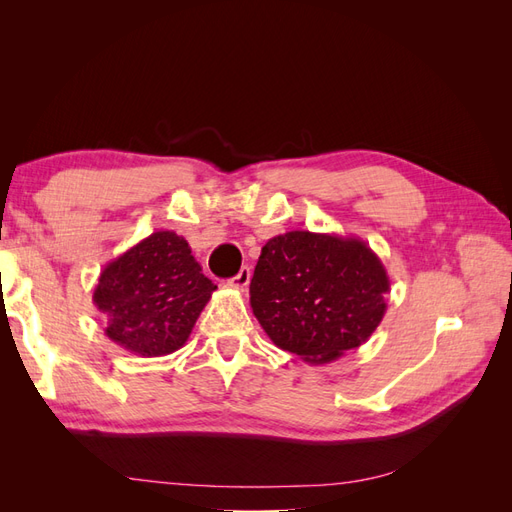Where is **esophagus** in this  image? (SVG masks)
Listing matches in <instances>:
<instances>
[{
	"label": "esophagus",
	"instance_id": "esophagus-1",
	"mask_svg": "<svg viewBox=\"0 0 512 512\" xmlns=\"http://www.w3.org/2000/svg\"><path fill=\"white\" fill-rule=\"evenodd\" d=\"M250 280H252V271H250V267H243L235 277H232V280H228V286L243 290V288H247V284H250Z\"/></svg>",
	"mask_w": 512,
	"mask_h": 512
}]
</instances>
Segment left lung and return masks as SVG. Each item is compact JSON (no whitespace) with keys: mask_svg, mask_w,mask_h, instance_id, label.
<instances>
[{"mask_svg":"<svg viewBox=\"0 0 512 512\" xmlns=\"http://www.w3.org/2000/svg\"><path fill=\"white\" fill-rule=\"evenodd\" d=\"M389 290L382 260L363 239L290 230L262 247L250 305L277 348L324 365L367 342Z\"/></svg>","mask_w":512,"mask_h":512,"instance_id":"1","label":"left lung"}]
</instances>
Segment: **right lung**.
Returning a JSON list of instances; mask_svg holds the SVG:
<instances>
[{"label":"right lung","instance_id":"add662e5","mask_svg":"<svg viewBox=\"0 0 512 512\" xmlns=\"http://www.w3.org/2000/svg\"><path fill=\"white\" fill-rule=\"evenodd\" d=\"M213 290L188 241L156 230L102 269L94 305L111 342L151 359L185 346Z\"/></svg>","mask_w":512,"mask_h":512}]
</instances>
